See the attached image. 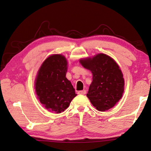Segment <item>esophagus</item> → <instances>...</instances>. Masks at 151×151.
Instances as JSON below:
<instances>
[{"instance_id":"34e87169","label":"esophagus","mask_w":151,"mask_h":151,"mask_svg":"<svg viewBox=\"0 0 151 151\" xmlns=\"http://www.w3.org/2000/svg\"><path fill=\"white\" fill-rule=\"evenodd\" d=\"M86 93V91L85 90H83V91H78V94H85Z\"/></svg>"}]
</instances>
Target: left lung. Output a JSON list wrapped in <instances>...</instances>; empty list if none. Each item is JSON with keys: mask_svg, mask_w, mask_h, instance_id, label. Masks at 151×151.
<instances>
[{"mask_svg": "<svg viewBox=\"0 0 151 151\" xmlns=\"http://www.w3.org/2000/svg\"><path fill=\"white\" fill-rule=\"evenodd\" d=\"M80 63L93 74L86 94L92 104L99 111L112 108L124 93V80L118 64L103 53L81 59Z\"/></svg>", "mask_w": 151, "mask_h": 151, "instance_id": "1", "label": "left lung"}]
</instances>
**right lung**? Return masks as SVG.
I'll list each match as a JSON object with an SVG mask.
<instances>
[{
  "mask_svg": "<svg viewBox=\"0 0 151 151\" xmlns=\"http://www.w3.org/2000/svg\"><path fill=\"white\" fill-rule=\"evenodd\" d=\"M67 60L62 55L48 57L38 71L35 90L38 99L48 111L60 113L76 96L75 88L66 77Z\"/></svg>",
  "mask_w": 151,
  "mask_h": 151,
  "instance_id": "1",
  "label": "right lung"
}]
</instances>
